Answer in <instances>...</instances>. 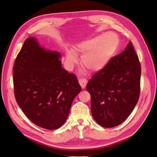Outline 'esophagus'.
<instances>
[{"label":"esophagus","instance_id":"1","mask_svg":"<svg viewBox=\"0 0 157 157\" xmlns=\"http://www.w3.org/2000/svg\"><path fill=\"white\" fill-rule=\"evenodd\" d=\"M79 83L82 89H85L86 87V85L87 83V80L85 78H81L79 79Z\"/></svg>","mask_w":157,"mask_h":157}]
</instances>
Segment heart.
<instances>
[{
  "label": "heart",
  "instance_id": "obj_1",
  "mask_svg": "<svg viewBox=\"0 0 157 157\" xmlns=\"http://www.w3.org/2000/svg\"><path fill=\"white\" fill-rule=\"evenodd\" d=\"M119 44L117 34L107 33L78 42L75 46V52L83 54L81 61L84 67L91 72H99L107 67L115 56ZM76 59V55L72 50H68L66 63L68 68L73 67Z\"/></svg>",
  "mask_w": 157,
  "mask_h": 157
}]
</instances>
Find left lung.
<instances>
[{
  "mask_svg": "<svg viewBox=\"0 0 157 157\" xmlns=\"http://www.w3.org/2000/svg\"><path fill=\"white\" fill-rule=\"evenodd\" d=\"M141 66L132 44L95 74L87 85L91 97L90 110L94 119L105 128L124 121L137 104L140 88Z\"/></svg>",
  "mask_w": 157,
  "mask_h": 157,
  "instance_id": "1",
  "label": "left lung"
}]
</instances>
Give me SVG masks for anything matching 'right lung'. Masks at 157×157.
I'll use <instances>...</instances> for the list:
<instances>
[{
    "label": "right lung",
    "mask_w": 157,
    "mask_h": 157,
    "mask_svg": "<svg viewBox=\"0 0 157 157\" xmlns=\"http://www.w3.org/2000/svg\"><path fill=\"white\" fill-rule=\"evenodd\" d=\"M59 52L42 47L30 36L13 66L17 104L33 123L48 130L65 123L74 98L82 90L75 75L62 67Z\"/></svg>",
    "instance_id": "1"
}]
</instances>
